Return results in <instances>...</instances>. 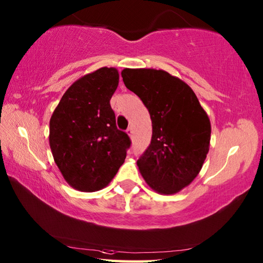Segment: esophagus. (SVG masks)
Masks as SVG:
<instances>
[{
	"label": "esophagus",
	"instance_id": "1",
	"mask_svg": "<svg viewBox=\"0 0 263 263\" xmlns=\"http://www.w3.org/2000/svg\"><path fill=\"white\" fill-rule=\"evenodd\" d=\"M126 133H127V135L130 136V137H132V136H133V130H132V127H128L127 130H126Z\"/></svg>",
	"mask_w": 263,
	"mask_h": 263
}]
</instances>
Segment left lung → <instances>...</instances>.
Here are the masks:
<instances>
[{
    "mask_svg": "<svg viewBox=\"0 0 263 263\" xmlns=\"http://www.w3.org/2000/svg\"><path fill=\"white\" fill-rule=\"evenodd\" d=\"M123 82L152 119L151 144L138 168L161 194H174L197 177L209 151L211 121L192 88L163 70L124 69Z\"/></svg>",
    "mask_w": 263,
    "mask_h": 263,
    "instance_id": "obj_1",
    "label": "left lung"
}]
</instances>
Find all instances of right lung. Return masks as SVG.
<instances>
[{
    "mask_svg": "<svg viewBox=\"0 0 263 263\" xmlns=\"http://www.w3.org/2000/svg\"><path fill=\"white\" fill-rule=\"evenodd\" d=\"M115 68H101L70 86L52 112L49 145L70 186L95 192L110 183L131 140L116 126L110 99L118 86Z\"/></svg>",
    "mask_w": 263,
    "mask_h": 263,
    "instance_id": "right-lung-1",
    "label": "right lung"
}]
</instances>
